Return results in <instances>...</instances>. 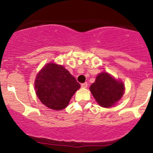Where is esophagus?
<instances>
[{
    "label": "esophagus",
    "instance_id": "34e87169",
    "mask_svg": "<svg viewBox=\"0 0 153 153\" xmlns=\"http://www.w3.org/2000/svg\"><path fill=\"white\" fill-rule=\"evenodd\" d=\"M81 87L82 88H85L88 87V82H83V83L81 84Z\"/></svg>",
    "mask_w": 153,
    "mask_h": 153
}]
</instances>
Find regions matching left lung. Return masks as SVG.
I'll list each match as a JSON object with an SVG mask.
<instances>
[{"label":"left lung","instance_id":"obj_1","mask_svg":"<svg viewBox=\"0 0 153 153\" xmlns=\"http://www.w3.org/2000/svg\"><path fill=\"white\" fill-rule=\"evenodd\" d=\"M94 99L101 106L109 108L121 99L124 93V85L121 80H116L107 73L97 75L90 86Z\"/></svg>","mask_w":153,"mask_h":153}]
</instances>
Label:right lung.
<instances>
[{
	"label": "right lung",
	"mask_w": 153,
	"mask_h": 153,
	"mask_svg": "<svg viewBox=\"0 0 153 153\" xmlns=\"http://www.w3.org/2000/svg\"><path fill=\"white\" fill-rule=\"evenodd\" d=\"M34 87L44 105L59 111L67 107L80 85L62 65L50 62L39 72Z\"/></svg>",
	"instance_id": "obj_1"
}]
</instances>
